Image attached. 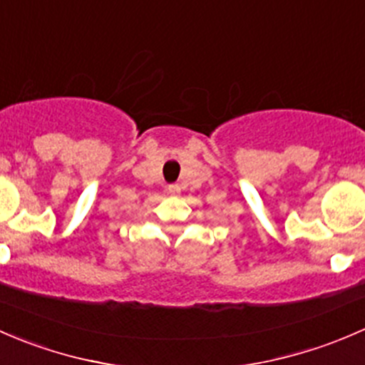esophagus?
I'll return each instance as SVG.
<instances>
[{
  "instance_id": "34e87169",
  "label": "esophagus",
  "mask_w": 365,
  "mask_h": 365,
  "mask_svg": "<svg viewBox=\"0 0 365 365\" xmlns=\"http://www.w3.org/2000/svg\"><path fill=\"white\" fill-rule=\"evenodd\" d=\"M168 193H172V195L179 193V186H178V184H170V186H168Z\"/></svg>"
}]
</instances>
